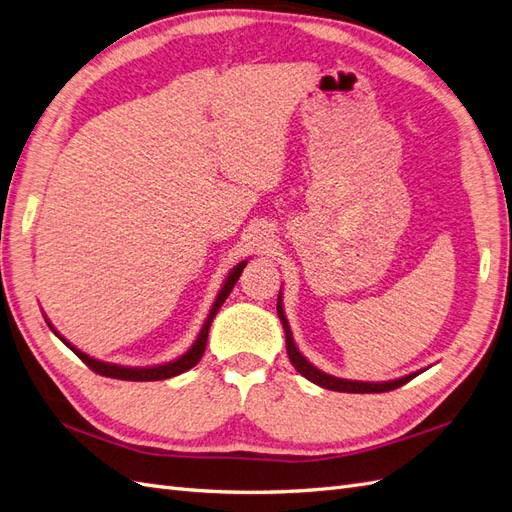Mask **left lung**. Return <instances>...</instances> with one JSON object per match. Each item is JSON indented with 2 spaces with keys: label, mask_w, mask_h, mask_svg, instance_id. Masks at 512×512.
<instances>
[{
  "label": "left lung",
  "mask_w": 512,
  "mask_h": 512,
  "mask_svg": "<svg viewBox=\"0 0 512 512\" xmlns=\"http://www.w3.org/2000/svg\"><path fill=\"white\" fill-rule=\"evenodd\" d=\"M278 316L284 325V334H286V353L290 364L297 368L299 375L306 377L308 381L321 385L325 390H334V392H351V394H379V392H390L400 388V385L409 383L413 377H418L420 372H411L407 377H400L394 381H383V383H368V381H349V379H338V377H331L327 372L314 368L306 357L299 353V349L295 347V340H293V331L288 327V321L284 316V306H282V295H278Z\"/></svg>",
  "instance_id": "8db88e82"
}]
</instances>
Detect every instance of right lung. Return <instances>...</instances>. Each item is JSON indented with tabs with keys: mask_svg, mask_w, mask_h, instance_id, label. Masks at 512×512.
<instances>
[{
	"mask_svg": "<svg viewBox=\"0 0 512 512\" xmlns=\"http://www.w3.org/2000/svg\"><path fill=\"white\" fill-rule=\"evenodd\" d=\"M245 265H247V260L239 262V265L230 271V275L226 278L222 290H219V295H217V299H215V303H213V308H211L209 316H206V321H204V325H202V329H200V334H198L196 342L191 344V349H189L185 355H181L178 359H174V362H168V364L148 366V368H129V366H118V364L99 362V359H94V357H90V355H86V353H81L79 349H75L71 342H68L66 338H62V336L58 334V331L53 329V325H49V327L53 329V334L58 336V338L66 344L68 349H73V353H77V357L81 359V362H84L88 368H92L94 372H99V375H103V377L122 379V381H161V379H170V377L181 375V372L193 368V366H196V364L200 362V357H202V353H204V349H206V338H209V327H211V323H213V319H215V314H217L219 308H222V303L228 299L230 290L234 288V284H237L239 275H241V271L245 269ZM47 323H49V321H47Z\"/></svg>",
	"mask_w": 512,
	"mask_h": 512,
	"instance_id": "obj_1",
	"label": "right lung"
}]
</instances>
